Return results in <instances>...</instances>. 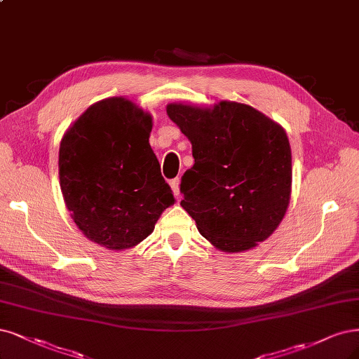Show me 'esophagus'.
<instances>
[{"label": "esophagus", "mask_w": 359, "mask_h": 359, "mask_svg": "<svg viewBox=\"0 0 359 359\" xmlns=\"http://www.w3.org/2000/svg\"><path fill=\"white\" fill-rule=\"evenodd\" d=\"M169 184H170L172 191H174V194L178 197L180 196V180L175 178V180H172Z\"/></svg>", "instance_id": "1"}]
</instances>
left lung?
<instances>
[{"label":"left lung","mask_w":359,"mask_h":359,"mask_svg":"<svg viewBox=\"0 0 359 359\" xmlns=\"http://www.w3.org/2000/svg\"><path fill=\"white\" fill-rule=\"evenodd\" d=\"M191 142L194 165L181 182V206L222 252L255 248L273 233L291 199V147L285 130L251 105H166Z\"/></svg>","instance_id":"obj_1"}]
</instances>
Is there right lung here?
Returning a JSON list of instances; mask_svg holds the SVG:
<instances>
[{
  "label": "right lung",
  "mask_w": 359,
  "mask_h": 359,
  "mask_svg": "<svg viewBox=\"0 0 359 359\" xmlns=\"http://www.w3.org/2000/svg\"><path fill=\"white\" fill-rule=\"evenodd\" d=\"M151 129L148 111L114 96L90 105L62 137L65 206L84 236L107 250L137 246L175 203L148 142Z\"/></svg>",
  "instance_id": "obj_1"
}]
</instances>
